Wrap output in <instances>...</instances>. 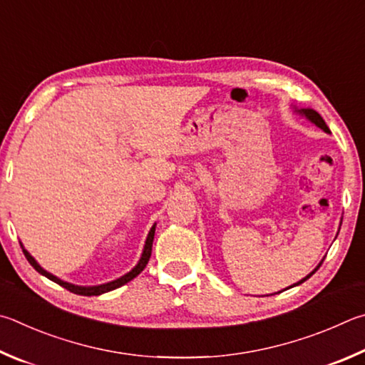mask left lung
<instances>
[{
	"mask_svg": "<svg viewBox=\"0 0 365 365\" xmlns=\"http://www.w3.org/2000/svg\"><path fill=\"white\" fill-rule=\"evenodd\" d=\"M295 111H297V113H300V115H303V116H307V119H309V121L311 123H313V124H316L317 125V128H319V129H322L324 132H330V129L327 128V124H326V121H324V119L321 118V115L319 113H317V111H314V110H311V108H300V110H298V108H295ZM322 262L324 260H321V263L319 264H317V267L313 269V271H311V273L307 276V277H303V279L302 281H298L297 284H294V286H298V284H302V282H304V281H307V279H309V277L311 276H313L314 273H316V271L317 269H319V267H321V264H322ZM294 286H290V287H294Z\"/></svg>",
	"mask_w": 365,
	"mask_h": 365,
	"instance_id": "obj_1",
	"label": "left lung"
}]
</instances>
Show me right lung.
Returning a JSON list of instances; mask_svg holds the SVG:
<instances>
[{"mask_svg":"<svg viewBox=\"0 0 365 365\" xmlns=\"http://www.w3.org/2000/svg\"><path fill=\"white\" fill-rule=\"evenodd\" d=\"M155 228H156V225H153V227H151L150 233H148V236H147V241H145V246H143V252H142L140 260H138V263L135 264L134 268H132V269L129 271V273H125L124 276L118 277V279L111 281V282L101 284V286H91V287L75 286V284H70V282H65V281H62V279H58L57 276L51 274L49 271H46L44 268L39 267V264H38V262L35 260V258H33V257L29 254V250H25L22 244H21V246H22V250H24L25 257H26V260H29V263L31 264L33 268H35V269L38 271L39 274L46 276V277H48V279L54 281L56 284H58V286H62L63 289L70 290V292H73V294H76V295H84V297H92V295H102V294H105V292H110V290H115V289H118V287H121V286H124V284H128L129 281L134 279L135 276H138V274L142 273L143 268L147 267V263H148V260H150V257H151V247H153V240H155Z\"/></svg>","mask_w":365,"mask_h":365,"instance_id":"right-lung-1","label":"right lung"}]
</instances>
